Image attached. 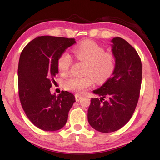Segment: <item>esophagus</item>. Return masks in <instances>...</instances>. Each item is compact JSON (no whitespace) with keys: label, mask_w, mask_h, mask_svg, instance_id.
<instances>
[{"label":"esophagus","mask_w":160,"mask_h":160,"mask_svg":"<svg viewBox=\"0 0 160 160\" xmlns=\"http://www.w3.org/2000/svg\"><path fill=\"white\" fill-rule=\"evenodd\" d=\"M75 98H76V101H79L81 99V98H82V96H80V95H78V94H76V95H75Z\"/></svg>","instance_id":"esophagus-1"}]
</instances>
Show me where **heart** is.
I'll return each instance as SVG.
<instances>
[{"label":"heart","mask_w":160,"mask_h":160,"mask_svg":"<svg viewBox=\"0 0 160 160\" xmlns=\"http://www.w3.org/2000/svg\"><path fill=\"white\" fill-rule=\"evenodd\" d=\"M73 54L76 58L87 64L85 73H89L98 82H102L110 78L115 69V59L109 53H105L103 47L90 40L82 42L75 47ZM72 60L69 54L64 53L60 57L58 66L60 72L66 74L69 71ZM93 78L90 76L82 77L73 76L64 81L67 90L77 93H83L92 86Z\"/></svg>","instance_id":"b5f03b06"}]
</instances>
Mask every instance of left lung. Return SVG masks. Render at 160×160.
I'll return each instance as SVG.
<instances>
[{
	"mask_svg": "<svg viewBox=\"0 0 160 160\" xmlns=\"http://www.w3.org/2000/svg\"><path fill=\"white\" fill-rule=\"evenodd\" d=\"M111 42L115 69L112 77L93 91L101 97L91 98L87 114L91 127L102 132L116 131L130 120L142 83V62L136 50L119 37Z\"/></svg>",
	"mask_w": 160,
	"mask_h": 160,
	"instance_id": "1",
	"label": "left lung"
}]
</instances>
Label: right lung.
Here are the masks:
<instances>
[{
	"mask_svg": "<svg viewBox=\"0 0 160 160\" xmlns=\"http://www.w3.org/2000/svg\"><path fill=\"white\" fill-rule=\"evenodd\" d=\"M76 42L74 38L40 36L29 42L20 54L18 69L20 103L29 120L43 131L62 128L76 102L73 94L67 91H62L58 96L50 92L58 73V59Z\"/></svg>",
	"mask_w": 160,
	"mask_h": 160,
	"instance_id": "obj_1",
	"label": "right lung"
}]
</instances>
